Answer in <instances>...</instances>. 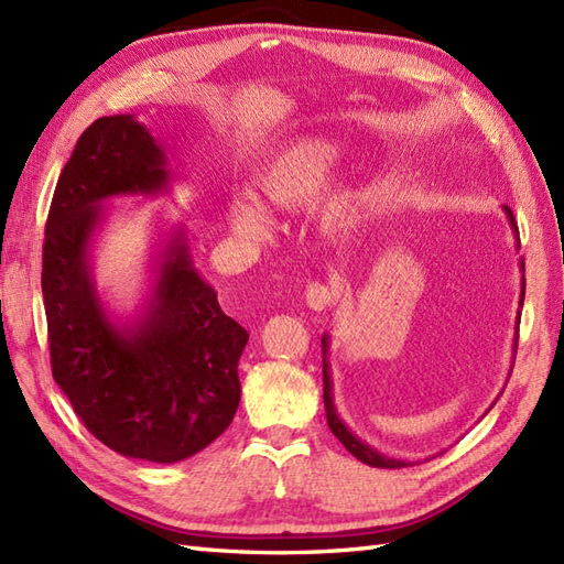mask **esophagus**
<instances>
[{
    "instance_id": "obj_1",
    "label": "esophagus",
    "mask_w": 564,
    "mask_h": 564,
    "mask_svg": "<svg viewBox=\"0 0 564 564\" xmlns=\"http://www.w3.org/2000/svg\"><path fill=\"white\" fill-rule=\"evenodd\" d=\"M305 302L307 307L314 312H324L330 302H334V291L324 283H310L305 288Z\"/></svg>"
}]
</instances>
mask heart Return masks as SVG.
I'll use <instances>...</instances> for the list:
<instances>
[{
    "label": "heart",
    "mask_w": 564,
    "mask_h": 564,
    "mask_svg": "<svg viewBox=\"0 0 564 564\" xmlns=\"http://www.w3.org/2000/svg\"><path fill=\"white\" fill-rule=\"evenodd\" d=\"M343 156L345 144L334 135H307L285 144L254 173L257 198L271 209H307L326 191ZM348 202V193L338 191L324 199L322 212L324 216H338ZM258 203L248 195H238L226 205L228 226L245 240H262L269 234V214Z\"/></svg>",
    "instance_id": "1"
}]
</instances>
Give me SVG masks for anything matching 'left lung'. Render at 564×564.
Instances as JSON below:
<instances>
[{
  "label": "left lung",
  "mask_w": 564,
  "mask_h": 564,
  "mask_svg": "<svg viewBox=\"0 0 564 564\" xmlns=\"http://www.w3.org/2000/svg\"><path fill=\"white\" fill-rule=\"evenodd\" d=\"M505 216H508L510 221V228L514 234V240H517V250H519V234H517V224H514V216L510 212V207H502ZM519 271H522V293H519V307L524 305V259H519ZM519 314L517 312V324H514V334L519 328ZM514 348H517V336H514ZM328 350H330V336L324 334L322 336V355H324V408H326V422H328V429L334 436L348 447V453L355 455L359 462H365V465L369 467H381V469H400V467H412L414 462H408V459H395V457H388L383 453H379L377 447H371L369 443H365L359 436H355V433L348 429V424H345L340 416H338V410L334 405V381H330V362H328ZM514 355V350H512Z\"/></svg>",
  "instance_id": "obj_1"
}]
</instances>
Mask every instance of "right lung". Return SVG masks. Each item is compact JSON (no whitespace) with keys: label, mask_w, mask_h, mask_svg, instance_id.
Returning a JSON list of instances; mask_svg holds the SVG:
<instances>
[{"label":"right lung","mask_w":564,"mask_h":564,"mask_svg":"<svg viewBox=\"0 0 564 564\" xmlns=\"http://www.w3.org/2000/svg\"><path fill=\"white\" fill-rule=\"evenodd\" d=\"M176 181L162 142L133 113L97 119L56 183L42 248L54 381L97 441L159 465L205 451L234 422L250 338L199 276L183 224L159 228L131 316L99 295L93 250L109 202L159 197Z\"/></svg>","instance_id":"1"}]
</instances>
